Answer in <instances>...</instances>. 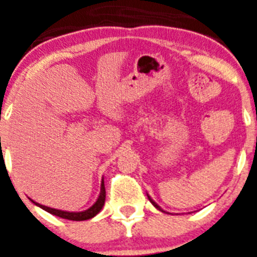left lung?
I'll use <instances>...</instances> for the list:
<instances>
[{"instance_id": "8db88e82", "label": "left lung", "mask_w": 257, "mask_h": 257, "mask_svg": "<svg viewBox=\"0 0 257 257\" xmlns=\"http://www.w3.org/2000/svg\"><path fill=\"white\" fill-rule=\"evenodd\" d=\"M148 198H149V201H151V202H152V203H153V206H154V207H156V208H158V210H161V207H160V206L157 205L156 202H154V201H153V199H152V198H151V197H149V196H148ZM161 211H162V210H161Z\"/></svg>"}]
</instances>
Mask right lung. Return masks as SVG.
Returning a JSON list of instances; mask_svg holds the SVG:
<instances>
[{"label":"right lung","instance_id":"add662e5","mask_svg":"<svg viewBox=\"0 0 257 257\" xmlns=\"http://www.w3.org/2000/svg\"><path fill=\"white\" fill-rule=\"evenodd\" d=\"M104 202H105V187H104V180H103L101 181L100 196H99L97 201L95 202L91 207L87 208L86 211H82V212H68V211H61V210H56V208L46 207V206L36 203V202L35 203L38 206V207L44 208L45 211L52 213V215H55V216L63 217V219H68V220H74V221H82V220L91 219V217H94L95 215H97V213L100 212V210L104 206Z\"/></svg>","mask_w":257,"mask_h":257}]
</instances>
